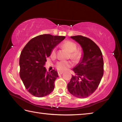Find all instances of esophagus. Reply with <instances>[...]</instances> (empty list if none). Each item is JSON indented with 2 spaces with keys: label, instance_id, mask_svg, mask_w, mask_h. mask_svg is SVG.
<instances>
[{
  "label": "esophagus",
  "instance_id": "esophagus-1",
  "mask_svg": "<svg viewBox=\"0 0 122 122\" xmlns=\"http://www.w3.org/2000/svg\"><path fill=\"white\" fill-rule=\"evenodd\" d=\"M63 73V72L62 71H58V75H62Z\"/></svg>",
  "mask_w": 122,
  "mask_h": 122
}]
</instances>
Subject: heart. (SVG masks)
Segmentation results:
<instances>
[{"instance_id": "1", "label": "heart", "mask_w": 122, "mask_h": 122, "mask_svg": "<svg viewBox=\"0 0 122 122\" xmlns=\"http://www.w3.org/2000/svg\"><path fill=\"white\" fill-rule=\"evenodd\" d=\"M62 47L65 48L70 53V58L74 61H77L80 59L81 56V53L80 51L76 49L77 46L75 42L67 40L64 42L62 44ZM56 49L55 48H53L51 51V56H54L56 55ZM71 62L61 61L58 62L56 65L57 69L59 71H63L67 70L69 67H71Z\"/></svg>"}]
</instances>
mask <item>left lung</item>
<instances>
[{"instance_id": "8db88e82", "label": "left lung", "mask_w": 122, "mask_h": 122, "mask_svg": "<svg viewBox=\"0 0 122 122\" xmlns=\"http://www.w3.org/2000/svg\"><path fill=\"white\" fill-rule=\"evenodd\" d=\"M71 38L80 45L83 54L73 69L76 76L72 75L67 88L76 97L86 98L96 90L103 77L102 53L97 45L86 37L76 36Z\"/></svg>"}]
</instances>
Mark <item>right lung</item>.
Wrapping results in <instances>:
<instances>
[{
    "mask_svg": "<svg viewBox=\"0 0 122 122\" xmlns=\"http://www.w3.org/2000/svg\"><path fill=\"white\" fill-rule=\"evenodd\" d=\"M65 39L64 36L40 35L32 39L22 49L19 59L20 76L32 95L42 97L53 91L58 73L54 69L47 72L44 66L51 50Z\"/></svg>",
    "mask_w": 122,
    "mask_h": 122,
    "instance_id": "add662e5",
    "label": "right lung"
}]
</instances>
